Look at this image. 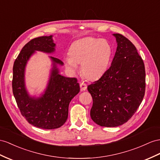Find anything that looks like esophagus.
<instances>
[{"label":"esophagus","instance_id":"1","mask_svg":"<svg viewBox=\"0 0 160 160\" xmlns=\"http://www.w3.org/2000/svg\"><path fill=\"white\" fill-rule=\"evenodd\" d=\"M80 88H81V91H85V90L87 88V84H85L84 82H81L80 84Z\"/></svg>","mask_w":160,"mask_h":160}]
</instances>
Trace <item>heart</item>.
<instances>
[{
    "label": "heart",
    "mask_w": 160,
    "mask_h": 160,
    "mask_svg": "<svg viewBox=\"0 0 160 160\" xmlns=\"http://www.w3.org/2000/svg\"><path fill=\"white\" fill-rule=\"evenodd\" d=\"M112 52L111 44L108 40L84 38L72 44L65 63L73 72L77 70L78 64L81 63V72L86 78L96 80L107 70Z\"/></svg>",
    "instance_id": "b5f03b06"
}]
</instances>
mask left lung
Here are the masks:
<instances>
[{
    "label": "left lung",
    "instance_id": "obj_1",
    "mask_svg": "<svg viewBox=\"0 0 160 160\" xmlns=\"http://www.w3.org/2000/svg\"><path fill=\"white\" fill-rule=\"evenodd\" d=\"M118 47L111 66L88 86L92 98L91 119L101 126L128 122L141 105L145 91V69L134 45L120 34H113Z\"/></svg>",
    "mask_w": 160,
    "mask_h": 160
}]
</instances>
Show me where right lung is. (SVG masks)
Returning <instances> with one entry per match:
<instances>
[{
  "mask_svg": "<svg viewBox=\"0 0 160 160\" xmlns=\"http://www.w3.org/2000/svg\"><path fill=\"white\" fill-rule=\"evenodd\" d=\"M52 36H40L29 41L22 48L13 68L12 88L20 112L30 124L42 129H55L63 126L68 119L69 104L80 92L76 78H67L59 73L57 65H63L62 61L50 57L53 66L44 94L38 98L28 94L24 82L26 63L35 51L47 53L55 51Z\"/></svg>",
  "mask_w": 160,
  "mask_h": 160,
  "instance_id": "add662e5",
  "label": "right lung"
}]
</instances>
